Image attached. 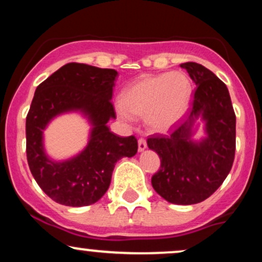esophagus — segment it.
<instances>
[{"label": "esophagus", "instance_id": "esophagus-1", "mask_svg": "<svg viewBox=\"0 0 262 262\" xmlns=\"http://www.w3.org/2000/svg\"><path fill=\"white\" fill-rule=\"evenodd\" d=\"M146 149V140L143 139V138H140L139 140H138V150L139 151H143V150Z\"/></svg>", "mask_w": 262, "mask_h": 262}]
</instances>
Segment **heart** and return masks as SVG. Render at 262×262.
<instances>
[{"label": "heart", "instance_id": "heart-1", "mask_svg": "<svg viewBox=\"0 0 262 262\" xmlns=\"http://www.w3.org/2000/svg\"><path fill=\"white\" fill-rule=\"evenodd\" d=\"M192 97V83L180 71L144 76L124 90L117 112L123 121L145 117L155 132H166L187 113Z\"/></svg>", "mask_w": 262, "mask_h": 262}]
</instances>
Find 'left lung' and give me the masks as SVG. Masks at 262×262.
<instances>
[{
  "label": "left lung",
  "instance_id": "left-lung-1",
  "mask_svg": "<svg viewBox=\"0 0 262 262\" xmlns=\"http://www.w3.org/2000/svg\"><path fill=\"white\" fill-rule=\"evenodd\" d=\"M196 83L191 110L169 135L148 139L149 149L160 156V170L151 185L173 204H194L217 191L230 172L235 156V113L227 86L197 62L180 65ZM198 118L206 123V137L190 139Z\"/></svg>",
  "mask_w": 262,
  "mask_h": 262
}]
</instances>
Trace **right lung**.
<instances>
[{
    "label": "right lung",
    "instance_id": "right-lung-1",
    "mask_svg": "<svg viewBox=\"0 0 262 262\" xmlns=\"http://www.w3.org/2000/svg\"><path fill=\"white\" fill-rule=\"evenodd\" d=\"M118 73L113 69L70 62L37 87L26 119L27 160L34 180L56 203L69 207L97 202L110 187L114 165L138 151L135 137H118L107 127L116 119L112 93ZM79 110L93 129L86 148L65 162L43 151L42 130L56 115Z\"/></svg>",
    "mask_w": 262,
    "mask_h": 262
}]
</instances>
